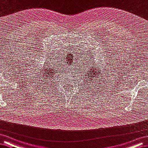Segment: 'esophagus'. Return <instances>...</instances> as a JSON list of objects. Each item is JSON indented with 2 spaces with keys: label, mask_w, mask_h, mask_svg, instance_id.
<instances>
[{
  "label": "esophagus",
  "mask_w": 148,
  "mask_h": 148,
  "mask_svg": "<svg viewBox=\"0 0 148 148\" xmlns=\"http://www.w3.org/2000/svg\"><path fill=\"white\" fill-rule=\"evenodd\" d=\"M71 68H72V67H71ZM71 70H72V69H71Z\"/></svg>",
  "instance_id": "obj_1"
}]
</instances>
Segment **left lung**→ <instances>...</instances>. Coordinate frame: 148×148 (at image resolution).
I'll return each instance as SVG.
<instances>
[{
	"instance_id": "left-lung-1",
	"label": "left lung",
	"mask_w": 148,
	"mask_h": 148,
	"mask_svg": "<svg viewBox=\"0 0 148 148\" xmlns=\"http://www.w3.org/2000/svg\"><path fill=\"white\" fill-rule=\"evenodd\" d=\"M90 64H89V66H87L88 67L89 66V67L86 68L88 70L86 72H84V73L83 74L84 76V78H85L86 81H87L88 85H89L90 83L92 84L95 82L96 80H99V77H100V75H102L100 68L103 67V64L102 65L100 63L96 62V61L94 62L93 60H92V62H90ZM101 78H102V76H101Z\"/></svg>"
}]
</instances>
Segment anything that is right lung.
I'll use <instances>...</instances> for the list:
<instances>
[{
  "label": "right lung",
  "mask_w": 148,
  "mask_h": 148,
  "mask_svg": "<svg viewBox=\"0 0 148 148\" xmlns=\"http://www.w3.org/2000/svg\"><path fill=\"white\" fill-rule=\"evenodd\" d=\"M45 63L46 64H44L42 68L41 66V70H39L40 69L38 70V73L40 72L38 75V78H40V80L38 81L42 82L41 83H43L45 86H47V84L49 85L50 83L54 82V78L58 75V68L56 69V68L53 64H50L49 60L46 61Z\"/></svg>",
  "instance_id": "1"
}]
</instances>
